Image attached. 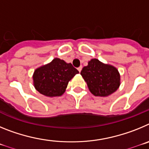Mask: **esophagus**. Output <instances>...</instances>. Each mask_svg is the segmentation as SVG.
I'll use <instances>...</instances> for the list:
<instances>
[{"label": "esophagus", "mask_w": 149, "mask_h": 149, "mask_svg": "<svg viewBox=\"0 0 149 149\" xmlns=\"http://www.w3.org/2000/svg\"><path fill=\"white\" fill-rule=\"evenodd\" d=\"M77 70L79 71V72H81V70H82V66H80V67H79V68H77Z\"/></svg>", "instance_id": "obj_1"}]
</instances>
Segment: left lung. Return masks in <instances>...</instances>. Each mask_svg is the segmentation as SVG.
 I'll return each instance as SVG.
<instances>
[{"label": "left lung", "instance_id": "obj_1", "mask_svg": "<svg viewBox=\"0 0 149 149\" xmlns=\"http://www.w3.org/2000/svg\"><path fill=\"white\" fill-rule=\"evenodd\" d=\"M92 94L106 97L113 94L120 86V74L114 66L92 59L81 72Z\"/></svg>", "mask_w": 149, "mask_h": 149}]
</instances>
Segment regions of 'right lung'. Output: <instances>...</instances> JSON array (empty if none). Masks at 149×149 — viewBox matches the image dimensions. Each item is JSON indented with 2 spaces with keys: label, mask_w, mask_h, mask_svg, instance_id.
<instances>
[{
  "label": "right lung",
  "mask_w": 149,
  "mask_h": 149,
  "mask_svg": "<svg viewBox=\"0 0 149 149\" xmlns=\"http://www.w3.org/2000/svg\"><path fill=\"white\" fill-rule=\"evenodd\" d=\"M78 73L72 63L54 58L34 71V87L39 93L48 97L60 96L65 93L71 79Z\"/></svg>",
  "instance_id": "1"
}]
</instances>
